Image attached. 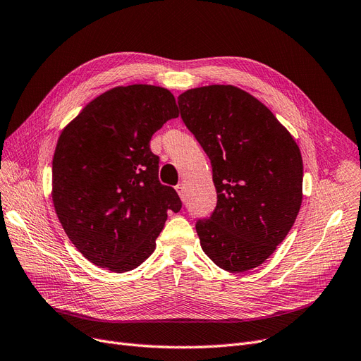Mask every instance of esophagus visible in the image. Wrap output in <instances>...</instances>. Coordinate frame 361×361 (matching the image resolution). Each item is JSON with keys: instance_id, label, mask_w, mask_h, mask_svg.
<instances>
[{"instance_id": "esophagus-1", "label": "esophagus", "mask_w": 361, "mask_h": 361, "mask_svg": "<svg viewBox=\"0 0 361 361\" xmlns=\"http://www.w3.org/2000/svg\"><path fill=\"white\" fill-rule=\"evenodd\" d=\"M176 190L178 192L180 197H181V199H183V201H184V197H185V188H184V184H183V183L177 184V185H176Z\"/></svg>"}]
</instances>
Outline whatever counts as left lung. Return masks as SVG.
Instances as JSON below:
<instances>
[{"instance_id":"1","label":"left lung","mask_w":361,"mask_h":361,"mask_svg":"<svg viewBox=\"0 0 361 361\" xmlns=\"http://www.w3.org/2000/svg\"><path fill=\"white\" fill-rule=\"evenodd\" d=\"M178 106L211 160L217 190L214 211L196 221L201 247L224 271L257 268L284 241L299 214V147L268 106L235 86L185 90Z\"/></svg>"}]
</instances>
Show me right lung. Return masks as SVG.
Returning <instances> with one entry per match:
<instances>
[{"mask_svg": "<svg viewBox=\"0 0 361 361\" xmlns=\"http://www.w3.org/2000/svg\"><path fill=\"white\" fill-rule=\"evenodd\" d=\"M178 117L168 89L118 86L66 126L51 164L53 205L65 233L93 264L128 272L150 257L177 192L159 181L153 133Z\"/></svg>", "mask_w": 361, "mask_h": 361, "instance_id": "add662e5", "label": "right lung"}]
</instances>
